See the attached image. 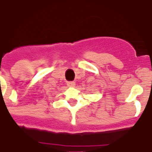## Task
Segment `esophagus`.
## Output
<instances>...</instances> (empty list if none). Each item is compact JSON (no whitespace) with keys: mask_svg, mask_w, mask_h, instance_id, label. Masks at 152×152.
<instances>
[{"mask_svg":"<svg viewBox=\"0 0 152 152\" xmlns=\"http://www.w3.org/2000/svg\"><path fill=\"white\" fill-rule=\"evenodd\" d=\"M75 84H76V83L74 81H68L67 82V85L69 86V87H74Z\"/></svg>","mask_w":152,"mask_h":152,"instance_id":"esophagus-1","label":"esophagus"}]
</instances>
